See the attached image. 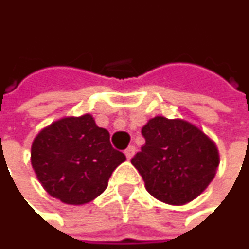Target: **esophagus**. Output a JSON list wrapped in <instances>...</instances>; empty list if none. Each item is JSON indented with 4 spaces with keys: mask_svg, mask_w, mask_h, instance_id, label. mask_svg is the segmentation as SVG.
I'll list each match as a JSON object with an SVG mask.
<instances>
[{
    "mask_svg": "<svg viewBox=\"0 0 249 249\" xmlns=\"http://www.w3.org/2000/svg\"><path fill=\"white\" fill-rule=\"evenodd\" d=\"M124 153H125L127 159H131V158L134 156V153H136V147H134V146H130V147L125 149V152H124Z\"/></svg>",
    "mask_w": 249,
    "mask_h": 249,
    "instance_id": "34e87169",
    "label": "esophagus"
}]
</instances>
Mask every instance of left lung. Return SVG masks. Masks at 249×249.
Masks as SVG:
<instances>
[{"label":"left lung","mask_w":249,"mask_h":249,"mask_svg":"<svg viewBox=\"0 0 249 249\" xmlns=\"http://www.w3.org/2000/svg\"><path fill=\"white\" fill-rule=\"evenodd\" d=\"M142 134L146 144L131 163L155 198L182 206L197 198L213 181L220 162L219 150L191 122L155 116Z\"/></svg>","instance_id":"left-lung-1"}]
</instances>
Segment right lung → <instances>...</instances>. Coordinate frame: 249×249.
Segmentation results:
<instances>
[{
	"label": "right lung",
	"mask_w": 249,
	"mask_h": 249,
	"mask_svg": "<svg viewBox=\"0 0 249 249\" xmlns=\"http://www.w3.org/2000/svg\"><path fill=\"white\" fill-rule=\"evenodd\" d=\"M30 156L46 193L72 206L100 196L112 172L125 160V155L110 146L109 133L96 125L90 113L52 122L35 137Z\"/></svg>",
	"instance_id": "obj_1"
}]
</instances>
